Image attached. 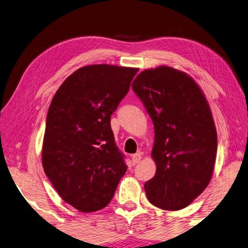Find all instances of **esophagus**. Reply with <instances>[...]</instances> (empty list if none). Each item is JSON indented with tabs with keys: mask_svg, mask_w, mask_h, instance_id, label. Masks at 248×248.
<instances>
[{
	"mask_svg": "<svg viewBox=\"0 0 248 248\" xmlns=\"http://www.w3.org/2000/svg\"><path fill=\"white\" fill-rule=\"evenodd\" d=\"M131 161L133 163V165L138 164L141 161V154L140 153H137V154H133L131 156Z\"/></svg>",
	"mask_w": 248,
	"mask_h": 248,
	"instance_id": "1",
	"label": "esophagus"
}]
</instances>
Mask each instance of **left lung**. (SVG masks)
Wrapping results in <instances>:
<instances>
[{
    "label": "left lung",
    "instance_id": "left-lung-1",
    "mask_svg": "<svg viewBox=\"0 0 248 248\" xmlns=\"http://www.w3.org/2000/svg\"><path fill=\"white\" fill-rule=\"evenodd\" d=\"M132 90L154 124L156 171L144 184L146 197L163 210L186 208L215 170L217 137L205 96L189 75L166 65L142 71Z\"/></svg>",
    "mask_w": 248,
    "mask_h": 248
}]
</instances>
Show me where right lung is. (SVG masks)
I'll use <instances>...</instances> for the list:
<instances>
[{"label": "right lung", "instance_id": "add662e5", "mask_svg": "<svg viewBox=\"0 0 248 248\" xmlns=\"http://www.w3.org/2000/svg\"><path fill=\"white\" fill-rule=\"evenodd\" d=\"M138 70L83 66L62 83L50 104L41 153L44 170L61 198L78 211L106 207L127 171L110 117Z\"/></svg>", "mask_w": 248, "mask_h": 248}]
</instances>
